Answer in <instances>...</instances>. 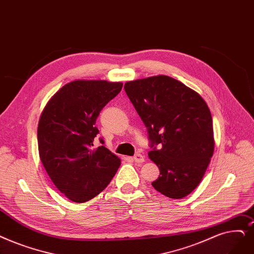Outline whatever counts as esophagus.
Instances as JSON below:
<instances>
[{"label": "esophagus", "mask_w": 254, "mask_h": 254, "mask_svg": "<svg viewBox=\"0 0 254 254\" xmlns=\"http://www.w3.org/2000/svg\"><path fill=\"white\" fill-rule=\"evenodd\" d=\"M134 161L136 163H138V164H142L143 162L145 161V157L143 156V154H141V153H136L135 157H134Z\"/></svg>", "instance_id": "obj_1"}]
</instances>
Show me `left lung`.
<instances>
[{"instance_id": "8db88e82", "label": "left lung", "mask_w": 254, "mask_h": 254, "mask_svg": "<svg viewBox=\"0 0 254 254\" xmlns=\"http://www.w3.org/2000/svg\"><path fill=\"white\" fill-rule=\"evenodd\" d=\"M125 90L147 128L148 157L160 169L152 187L173 199L189 195L201 182L214 152L206 103L167 75L127 82Z\"/></svg>"}]
</instances>
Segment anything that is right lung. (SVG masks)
<instances>
[{
    "instance_id": "add662e5",
    "label": "right lung",
    "mask_w": 254,
    "mask_h": 254,
    "mask_svg": "<svg viewBox=\"0 0 254 254\" xmlns=\"http://www.w3.org/2000/svg\"><path fill=\"white\" fill-rule=\"evenodd\" d=\"M123 83L73 81L55 94L42 111L37 129L40 160L58 190L74 202L100 194L113 179L120 159L104 144L94 147L103 108Z\"/></svg>"
}]
</instances>
